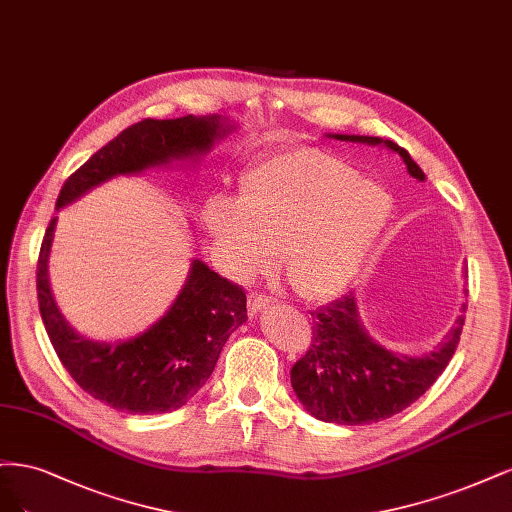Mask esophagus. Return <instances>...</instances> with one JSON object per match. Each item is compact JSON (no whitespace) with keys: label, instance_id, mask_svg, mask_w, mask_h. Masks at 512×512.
Masks as SVG:
<instances>
[{"label":"esophagus","instance_id":"34e87169","mask_svg":"<svg viewBox=\"0 0 512 512\" xmlns=\"http://www.w3.org/2000/svg\"><path fill=\"white\" fill-rule=\"evenodd\" d=\"M270 298L268 295H259V293H251L249 295V312L251 315H257V312H261L263 308L270 306Z\"/></svg>","mask_w":512,"mask_h":512}]
</instances>
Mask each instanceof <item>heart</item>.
I'll return each instance as SVG.
<instances>
[{
	"instance_id": "heart-1",
	"label": "heart",
	"mask_w": 512,
	"mask_h": 512,
	"mask_svg": "<svg viewBox=\"0 0 512 512\" xmlns=\"http://www.w3.org/2000/svg\"><path fill=\"white\" fill-rule=\"evenodd\" d=\"M389 193L319 148H291L249 168L238 202L217 200L204 221L238 276L274 266L310 302L340 295L364 270L391 217Z\"/></svg>"
}]
</instances>
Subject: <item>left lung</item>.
Wrapping results in <instances>:
<instances>
[{"instance_id": "left-lung-1", "label": "left lung", "mask_w": 512, "mask_h": 512, "mask_svg": "<svg viewBox=\"0 0 512 512\" xmlns=\"http://www.w3.org/2000/svg\"><path fill=\"white\" fill-rule=\"evenodd\" d=\"M334 138L370 146L383 144L404 159L412 178L425 180L406 148L391 140L346 134H334ZM461 312H466V304ZM310 315L312 340L306 355L291 368V385L312 417L338 425L383 421L417 402L449 366L464 327V315H459L434 351L408 357L372 340L361 323L353 293Z\"/></svg>"}]
</instances>
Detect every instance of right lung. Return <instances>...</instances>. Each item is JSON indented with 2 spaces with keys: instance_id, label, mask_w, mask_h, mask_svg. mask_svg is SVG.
<instances>
[{
  "instance_id": "obj_1",
  "label": "right lung",
  "mask_w": 512,
  "mask_h": 512,
  "mask_svg": "<svg viewBox=\"0 0 512 512\" xmlns=\"http://www.w3.org/2000/svg\"><path fill=\"white\" fill-rule=\"evenodd\" d=\"M234 129L217 114L144 119L123 129L65 180L57 210L114 176L202 157ZM55 227L57 217L42 240L36 285L46 334L63 368L95 400L129 415H161L185 406L206 385L227 338L246 321L244 289L193 259L185 287L157 323L129 340H89L65 321L48 283Z\"/></svg>"
}]
</instances>
